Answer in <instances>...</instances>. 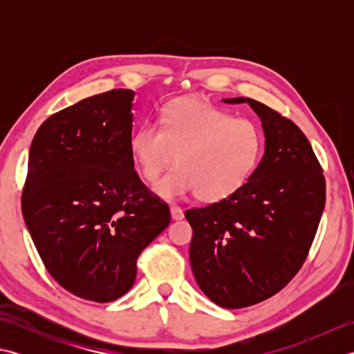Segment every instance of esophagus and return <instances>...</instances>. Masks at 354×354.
Segmentation results:
<instances>
[{"label":"esophagus","instance_id":"1","mask_svg":"<svg viewBox=\"0 0 354 354\" xmlns=\"http://www.w3.org/2000/svg\"><path fill=\"white\" fill-rule=\"evenodd\" d=\"M170 214H171V219H173V221H181L183 217H184L183 208L178 207V205H171V207H170Z\"/></svg>","mask_w":354,"mask_h":354}]
</instances>
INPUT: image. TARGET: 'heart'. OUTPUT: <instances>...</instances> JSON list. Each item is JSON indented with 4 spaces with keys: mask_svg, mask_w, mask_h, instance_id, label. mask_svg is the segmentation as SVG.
Wrapping results in <instances>:
<instances>
[{
    "mask_svg": "<svg viewBox=\"0 0 354 354\" xmlns=\"http://www.w3.org/2000/svg\"><path fill=\"white\" fill-rule=\"evenodd\" d=\"M131 152L140 175L155 183L175 161L178 167L155 185L164 199L196 192L205 202H219L237 193L257 167L263 149L260 127L199 97L170 102L161 127L141 124L131 137Z\"/></svg>",
    "mask_w": 354,
    "mask_h": 354,
    "instance_id": "heart-1",
    "label": "heart"
}]
</instances>
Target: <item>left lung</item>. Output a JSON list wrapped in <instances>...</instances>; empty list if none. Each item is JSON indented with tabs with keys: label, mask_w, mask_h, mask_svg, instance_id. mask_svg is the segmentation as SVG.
I'll return each instance as SVG.
<instances>
[{
	"label": "left lung",
	"mask_w": 354,
	"mask_h": 354,
	"mask_svg": "<svg viewBox=\"0 0 354 354\" xmlns=\"http://www.w3.org/2000/svg\"><path fill=\"white\" fill-rule=\"evenodd\" d=\"M248 103L265 133V153L232 196L187 209L190 263L201 290L217 306L240 309L275 295L303 266L326 204V181L309 140L290 120Z\"/></svg>",
	"instance_id": "left-lung-1"
}]
</instances>
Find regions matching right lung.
I'll use <instances>...</instances> for the list:
<instances>
[{"label":"right lung","mask_w":354,"mask_h":354,"mask_svg":"<svg viewBox=\"0 0 354 354\" xmlns=\"http://www.w3.org/2000/svg\"><path fill=\"white\" fill-rule=\"evenodd\" d=\"M133 97L112 89L53 114L30 146L22 216L51 277L109 303L132 288L141 251L170 209L133 170Z\"/></svg>","instance_id":"right-lung-1"}]
</instances>
